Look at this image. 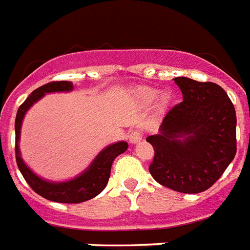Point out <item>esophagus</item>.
Wrapping results in <instances>:
<instances>
[{
  "mask_svg": "<svg viewBox=\"0 0 250 250\" xmlns=\"http://www.w3.org/2000/svg\"><path fill=\"white\" fill-rule=\"evenodd\" d=\"M141 140H142V133H141V130L134 129V130H132V132L129 133V141H130L132 144H136V142H138V141Z\"/></svg>",
  "mask_w": 250,
  "mask_h": 250,
  "instance_id": "obj_1",
  "label": "esophagus"
}]
</instances>
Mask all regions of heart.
<instances>
[{
  "mask_svg": "<svg viewBox=\"0 0 250 250\" xmlns=\"http://www.w3.org/2000/svg\"><path fill=\"white\" fill-rule=\"evenodd\" d=\"M158 96V91L154 89V88H147V87H142L137 91V97L138 100L145 103V104H149L151 101L155 100V97ZM167 100V96H163V101Z\"/></svg>",
  "mask_w": 250,
  "mask_h": 250,
  "instance_id": "1",
  "label": "heart"
}]
</instances>
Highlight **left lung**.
Returning <instances> with one entry per match:
<instances>
[{
  "mask_svg": "<svg viewBox=\"0 0 250 250\" xmlns=\"http://www.w3.org/2000/svg\"><path fill=\"white\" fill-rule=\"evenodd\" d=\"M174 82L183 101L168 110L161 133L146 138L154 149L149 171L167 188L198 194L223 175L236 155V112L215 83L188 78Z\"/></svg>",
  "mask_w": 250,
  "mask_h": 250,
  "instance_id": "obj_1",
  "label": "left lung"
}]
</instances>
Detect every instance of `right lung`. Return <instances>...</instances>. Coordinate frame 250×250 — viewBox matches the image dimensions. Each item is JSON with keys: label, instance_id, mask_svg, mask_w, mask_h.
I'll list each match as a JSON object with an SVG mask.
<instances>
[{"label": "right lung", "instance_id": "1", "mask_svg": "<svg viewBox=\"0 0 250 250\" xmlns=\"http://www.w3.org/2000/svg\"><path fill=\"white\" fill-rule=\"evenodd\" d=\"M72 83L71 82H50L37 88L35 91L26 99L18 108L16 117V159L21 174L23 175L27 185L35 191L37 194L43 196L47 200L58 202V203H82L85 200L95 198L105 188V186L109 181L110 168L114 158L120 154L126 151V142H117L113 145L105 147L96 159L93 161L91 167L87 171L82 174L72 181L65 182V183H50L38 178L27 166H26L22 158H21L20 149H18V141H20L21 124L23 120L26 110L30 106L39 100L41 97L44 96V93L50 92H64L72 89Z\"/></svg>", "mask_w": 250, "mask_h": 250}]
</instances>
